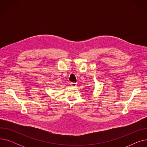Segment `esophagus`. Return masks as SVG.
Here are the masks:
<instances>
[{"label":"esophagus","instance_id":"34e87169","mask_svg":"<svg viewBox=\"0 0 147 147\" xmlns=\"http://www.w3.org/2000/svg\"><path fill=\"white\" fill-rule=\"evenodd\" d=\"M70 84H71V86L72 87H76V86H77V83H74V82H71V83H70Z\"/></svg>","mask_w":147,"mask_h":147}]
</instances>
